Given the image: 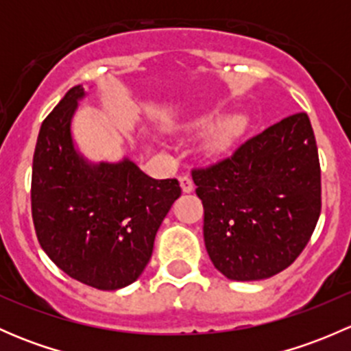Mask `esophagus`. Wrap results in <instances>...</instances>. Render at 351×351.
I'll use <instances>...</instances> for the list:
<instances>
[{"instance_id":"esophagus-1","label":"esophagus","mask_w":351,"mask_h":351,"mask_svg":"<svg viewBox=\"0 0 351 351\" xmlns=\"http://www.w3.org/2000/svg\"><path fill=\"white\" fill-rule=\"evenodd\" d=\"M180 185H182V190L185 193H190L193 189H195V185H193V180L190 178L189 175H183L180 176Z\"/></svg>"}]
</instances>
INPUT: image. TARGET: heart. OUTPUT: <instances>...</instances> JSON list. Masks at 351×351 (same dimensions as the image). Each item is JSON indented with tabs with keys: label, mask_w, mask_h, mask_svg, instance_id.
Returning <instances> with one entry per match:
<instances>
[{
	"label": "heart",
	"mask_w": 351,
	"mask_h": 351,
	"mask_svg": "<svg viewBox=\"0 0 351 351\" xmlns=\"http://www.w3.org/2000/svg\"><path fill=\"white\" fill-rule=\"evenodd\" d=\"M215 120H217V117L214 115L202 117L200 120H197L195 125L198 129H208V127L214 125ZM244 127H246V117L244 115H231L228 117V119L222 120L210 139V149L212 151L228 149V147L231 146V144L244 132Z\"/></svg>",
	"instance_id": "heart-1"
}]
</instances>
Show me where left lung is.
<instances>
[{
	"instance_id": "left-lung-1",
	"label": "left lung",
	"mask_w": 351,
	"mask_h": 351,
	"mask_svg": "<svg viewBox=\"0 0 351 351\" xmlns=\"http://www.w3.org/2000/svg\"><path fill=\"white\" fill-rule=\"evenodd\" d=\"M204 239L231 280H263L295 261L321 214V166L307 113L244 141L228 158L193 168Z\"/></svg>"
}]
</instances>
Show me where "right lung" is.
<instances>
[{
	"label": "right lung",
	"instance_id": "add662e5",
	"mask_svg": "<svg viewBox=\"0 0 351 351\" xmlns=\"http://www.w3.org/2000/svg\"><path fill=\"white\" fill-rule=\"evenodd\" d=\"M83 97V88H71L42 122L32 166V219L42 250L64 274L98 290H117L143 274L182 189L176 178H151L129 159L84 161L71 137Z\"/></svg>",
	"mask_w": 351,
	"mask_h": 351
}]
</instances>
